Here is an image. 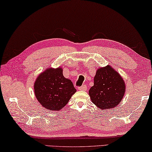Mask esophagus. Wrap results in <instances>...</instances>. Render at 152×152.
Masks as SVG:
<instances>
[{"label": "esophagus", "mask_w": 152, "mask_h": 152, "mask_svg": "<svg viewBox=\"0 0 152 152\" xmlns=\"http://www.w3.org/2000/svg\"><path fill=\"white\" fill-rule=\"evenodd\" d=\"M77 89H78V90H79V91H86V90H87V86H86V85H83V86H82L78 87Z\"/></svg>", "instance_id": "34e87169"}]
</instances>
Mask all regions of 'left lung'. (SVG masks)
<instances>
[{
    "instance_id": "obj_1",
    "label": "left lung",
    "mask_w": 152,
    "mask_h": 152,
    "mask_svg": "<svg viewBox=\"0 0 152 152\" xmlns=\"http://www.w3.org/2000/svg\"><path fill=\"white\" fill-rule=\"evenodd\" d=\"M126 91L124 81L120 75L111 67L97 69L94 77V86L89 91L92 102L100 110L115 107L124 97Z\"/></svg>"
}]
</instances>
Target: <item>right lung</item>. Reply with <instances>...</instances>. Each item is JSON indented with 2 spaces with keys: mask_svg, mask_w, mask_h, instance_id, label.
I'll return each mask as SVG.
<instances>
[{
  "mask_svg": "<svg viewBox=\"0 0 152 152\" xmlns=\"http://www.w3.org/2000/svg\"><path fill=\"white\" fill-rule=\"evenodd\" d=\"M34 94L39 102L51 111H58L67 104L76 89L71 80L64 77L61 67L48 69L37 79Z\"/></svg>",
  "mask_w": 152,
  "mask_h": 152,
  "instance_id": "obj_1",
  "label": "right lung"
}]
</instances>
